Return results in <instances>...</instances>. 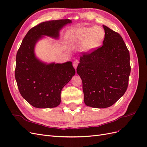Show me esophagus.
Instances as JSON below:
<instances>
[{
	"label": "esophagus",
	"mask_w": 147,
	"mask_h": 147,
	"mask_svg": "<svg viewBox=\"0 0 147 147\" xmlns=\"http://www.w3.org/2000/svg\"><path fill=\"white\" fill-rule=\"evenodd\" d=\"M78 64V60H76V61H75L73 62V66H74V67L75 68V69H77Z\"/></svg>",
	"instance_id": "1"
}]
</instances>
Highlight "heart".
Returning a JSON list of instances; mask_svg holds the SVG:
<instances>
[{"instance_id": "b5f03b06", "label": "heart", "mask_w": 147, "mask_h": 147, "mask_svg": "<svg viewBox=\"0 0 147 147\" xmlns=\"http://www.w3.org/2000/svg\"><path fill=\"white\" fill-rule=\"evenodd\" d=\"M105 36V30L100 26H81L69 30L65 37L69 43H82L81 51L88 54L94 51L102 45Z\"/></svg>"}]
</instances>
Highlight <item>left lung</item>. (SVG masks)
<instances>
[{"instance_id": "8db88e82", "label": "left lung", "mask_w": 147, "mask_h": 147, "mask_svg": "<svg viewBox=\"0 0 147 147\" xmlns=\"http://www.w3.org/2000/svg\"><path fill=\"white\" fill-rule=\"evenodd\" d=\"M103 45L83 54L77 73L83 83L84 102L92 108L113 105L125 93L131 73L130 56L118 33L103 25Z\"/></svg>"}]
</instances>
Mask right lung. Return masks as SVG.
<instances>
[{
    "label": "right lung",
    "instance_id": "obj_1",
    "mask_svg": "<svg viewBox=\"0 0 147 147\" xmlns=\"http://www.w3.org/2000/svg\"><path fill=\"white\" fill-rule=\"evenodd\" d=\"M72 21L43 22L30 29L16 54L15 78L22 97L35 108H54L61 103V92L75 74L71 61L47 63L35 55L36 43L47 36L59 39L61 29Z\"/></svg>",
    "mask_w": 147,
    "mask_h": 147
}]
</instances>
